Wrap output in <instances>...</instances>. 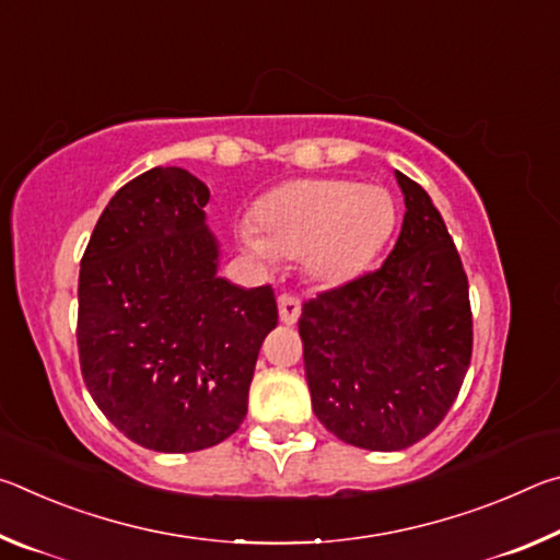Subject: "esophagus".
<instances>
[{"instance_id": "obj_1", "label": "esophagus", "mask_w": 560, "mask_h": 560, "mask_svg": "<svg viewBox=\"0 0 560 560\" xmlns=\"http://www.w3.org/2000/svg\"><path fill=\"white\" fill-rule=\"evenodd\" d=\"M301 316V301L296 296H289V293H281L279 296V318L281 324L293 326Z\"/></svg>"}]
</instances>
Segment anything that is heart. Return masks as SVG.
Masks as SVG:
<instances>
[{
	"instance_id": "1",
	"label": "heart",
	"mask_w": 560,
	"mask_h": 560,
	"mask_svg": "<svg viewBox=\"0 0 560 560\" xmlns=\"http://www.w3.org/2000/svg\"><path fill=\"white\" fill-rule=\"evenodd\" d=\"M395 197L355 179H293L264 195L240 242L259 261L301 259L316 283L338 287L381 257L395 234Z\"/></svg>"
}]
</instances>
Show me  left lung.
<instances>
[{
	"label": "left lung",
	"mask_w": 560,
	"mask_h": 560,
	"mask_svg": "<svg viewBox=\"0 0 560 560\" xmlns=\"http://www.w3.org/2000/svg\"><path fill=\"white\" fill-rule=\"evenodd\" d=\"M405 220L381 269L318 293L299 336L311 405L353 447L395 452L438 428L471 360L469 283L430 195L402 173Z\"/></svg>",
	"instance_id": "obj_1"
}]
</instances>
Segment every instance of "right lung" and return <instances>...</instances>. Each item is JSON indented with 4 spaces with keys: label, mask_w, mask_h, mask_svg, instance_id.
I'll use <instances>...</instances> for the list:
<instances>
[{
    "label": "right lung",
    "mask_w": 560,
    "mask_h": 560,
    "mask_svg": "<svg viewBox=\"0 0 560 560\" xmlns=\"http://www.w3.org/2000/svg\"><path fill=\"white\" fill-rule=\"evenodd\" d=\"M207 202L187 170H148L113 195L81 259L83 383L128 440L155 452L207 450L240 430L279 324L269 283L217 277Z\"/></svg>",
    "instance_id": "right-lung-1"
}]
</instances>
